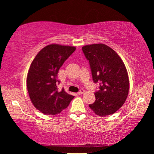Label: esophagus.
<instances>
[{"mask_svg":"<svg viewBox=\"0 0 154 154\" xmlns=\"http://www.w3.org/2000/svg\"><path fill=\"white\" fill-rule=\"evenodd\" d=\"M85 92V90H80L79 91V92H78L77 94H83V93H84Z\"/></svg>","mask_w":154,"mask_h":154,"instance_id":"34e87169","label":"esophagus"}]
</instances>
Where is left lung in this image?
Returning a JSON list of instances; mask_svg holds the SVG:
<instances>
[{"instance_id": "8db88e82", "label": "left lung", "mask_w": 154, "mask_h": 154, "mask_svg": "<svg viewBox=\"0 0 154 154\" xmlns=\"http://www.w3.org/2000/svg\"><path fill=\"white\" fill-rule=\"evenodd\" d=\"M82 51L89 61L93 82L98 83L96 100L89 105L99 116L112 115L122 106L129 92L126 66L118 54L102 43L85 45Z\"/></svg>"}]
</instances>
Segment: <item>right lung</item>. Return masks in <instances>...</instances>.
<instances>
[{
	"label": "right lung",
	"instance_id": "obj_1",
	"mask_svg": "<svg viewBox=\"0 0 154 154\" xmlns=\"http://www.w3.org/2000/svg\"><path fill=\"white\" fill-rule=\"evenodd\" d=\"M75 47L51 44L38 52L27 75V89L35 107L45 115L58 114L74 98L62 88L58 90L60 68L75 51Z\"/></svg>",
	"mask_w": 154,
	"mask_h": 154
}]
</instances>
